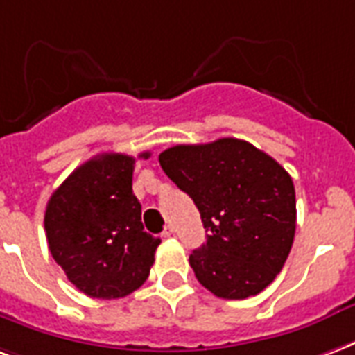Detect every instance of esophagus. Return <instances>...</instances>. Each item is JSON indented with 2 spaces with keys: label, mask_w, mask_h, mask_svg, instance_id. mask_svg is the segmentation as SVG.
Listing matches in <instances>:
<instances>
[{
  "label": "esophagus",
  "mask_w": 355,
  "mask_h": 355,
  "mask_svg": "<svg viewBox=\"0 0 355 355\" xmlns=\"http://www.w3.org/2000/svg\"><path fill=\"white\" fill-rule=\"evenodd\" d=\"M175 235V227L173 225H167L164 230V237H173Z\"/></svg>",
  "instance_id": "1"
}]
</instances>
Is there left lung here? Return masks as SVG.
Returning a JSON list of instances; mask_svg holds the SVG:
<instances>
[{
  "instance_id": "obj_1",
  "label": "left lung",
  "mask_w": 355,
  "mask_h": 355,
  "mask_svg": "<svg viewBox=\"0 0 355 355\" xmlns=\"http://www.w3.org/2000/svg\"><path fill=\"white\" fill-rule=\"evenodd\" d=\"M159 165L193 199L207 230V243L190 256L201 286L222 299L258 295L293 244L297 211L288 171L233 137L171 146Z\"/></svg>"
}]
</instances>
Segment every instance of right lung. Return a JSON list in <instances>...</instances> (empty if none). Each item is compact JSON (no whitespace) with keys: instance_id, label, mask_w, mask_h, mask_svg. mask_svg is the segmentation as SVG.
<instances>
[{"instance_id":"right-lung-1","label":"right lung","mask_w":355,"mask_h":355,"mask_svg":"<svg viewBox=\"0 0 355 355\" xmlns=\"http://www.w3.org/2000/svg\"><path fill=\"white\" fill-rule=\"evenodd\" d=\"M133 169L135 157L99 154L73 171L46 205L52 258L90 297L120 299L141 288L162 243L143 227Z\"/></svg>"}]
</instances>
